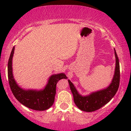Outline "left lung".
<instances>
[{"label": "left lung", "mask_w": 131, "mask_h": 131, "mask_svg": "<svg viewBox=\"0 0 131 131\" xmlns=\"http://www.w3.org/2000/svg\"><path fill=\"white\" fill-rule=\"evenodd\" d=\"M116 66L115 74L110 85L103 90L92 92L90 95L82 96L79 94L72 82L68 80L70 89L73 96V100L76 106L81 110L87 112H94L108 103L115 95L120 84V65L118 58L115 50Z\"/></svg>", "instance_id": "1"}]
</instances>
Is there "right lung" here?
Segmentation results:
<instances>
[{"label": "right lung", "instance_id": "obj_1", "mask_svg": "<svg viewBox=\"0 0 131 131\" xmlns=\"http://www.w3.org/2000/svg\"><path fill=\"white\" fill-rule=\"evenodd\" d=\"M14 51V47H13L7 65L9 84L13 95L19 103L30 109L38 111L49 109L54 101L56 84L61 79H67L66 75L63 73L52 75L43 90H24L18 86L13 77L12 59Z\"/></svg>", "mask_w": 131, "mask_h": 131}]
</instances>
